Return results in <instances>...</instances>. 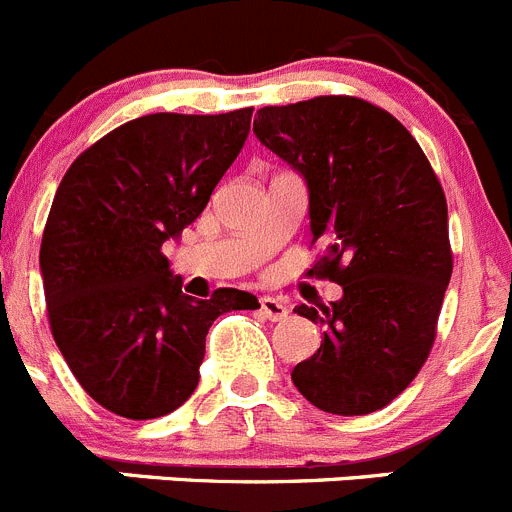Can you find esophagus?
I'll list each match as a JSON object with an SVG mask.
<instances>
[{"instance_id":"esophagus-1","label":"esophagus","mask_w":512,"mask_h":512,"mask_svg":"<svg viewBox=\"0 0 512 512\" xmlns=\"http://www.w3.org/2000/svg\"><path fill=\"white\" fill-rule=\"evenodd\" d=\"M260 313L267 321H283V318H288V305L283 300L265 295V298H260Z\"/></svg>"}]
</instances>
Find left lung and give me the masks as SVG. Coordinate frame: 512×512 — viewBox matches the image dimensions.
<instances>
[{
    "mask_svg": "<svg viewBox=\"0 0 512 512\" xmlns=\"http://www.w3.org/2000/svg\"><path fill=\"white\" fill-rule=\"evenodd\" d=\"M252 131L303 176L310 234L326 247L313 270L343 288L333 303L295 308L323 326V341L290 379L328 414L376 412L434 343L452 278L442 186L412 133L366 100L267 105Z\"/></svg>",
    "mask_w": 512,
    "mask_h": 512,
    "instance_id": "obj_1",
    "label": "left lung"
}]
</instances>
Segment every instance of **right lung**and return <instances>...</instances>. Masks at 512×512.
<instances>
[{
    "label": "right lung",
    "instance_id": "add662e5",
    "mask_svg": "<svg viewBox=\"0 0 512 512\" xmlns=\"http://www.w3.org/2000/svg\"><path fill=\"white\" fill-rule=\"evenodd\" d=\"M252 108L154 113L100 138L62 176L40 247L57 348L100 407L156 419L194 394L212 323L257 308L245 290L181 293L161 247L207 207Z\"/></svg>",
    "mask_w": 512,
    "mask_h": 512
}]
</instances>
